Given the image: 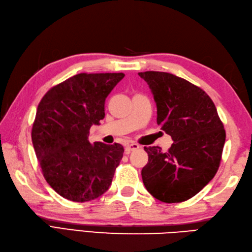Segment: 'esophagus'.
Masks as SVG:
<instances>
[{
  "label": "esophagus",
  "instance_id": "1",
  "mask_svg": "<svg viewBox=\"0 0 252 252\" xmlns=\"http://www.w3.org/2000/svg\"><path fill=\"white\" fill-rule=\"evenodd\" d=\"M137 149H140V146L136 144V143H130V144H126V154H129L132 151H135Z\"/></svg>",
  "mask_w": 252,
  "mask_h": 252
}]
</instances>
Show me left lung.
Instances as JSON below:
<instances>
[{"label":"left lung","instance_id":"1","mask_svg":"<svg viewBox=\"0 0 252 252\" xmlns=\"http://www.w3.org/2000/svg\"><path fill=\"white\" fill-rule=\"evenodd\" d=\"M139 75L149 85L157 125L171 136L168 152L144 147L149 161L142 179L150 193L166 203L189 200L213 179L225 144V130L214 102L200 87L166 72Z\"/></svg>","mask_w":252,"mask_h":252}]
</instances>
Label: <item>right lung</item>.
I'll return each instance as SVG.
<instances>
[{"label":"right lung","instance_id":"obj_1","mask_svg":"<svg viewBox=\"0 0 252 252\" xmlns=\"http://www.w3.org/2000/svg\"><path fill=\"white\" fill-rule=\"evenodd\" d=\"M123 73H81L52 87L39 102L32 140L44 179L63 198L87 202L109 189L125 149L88 141L105 118V101Z\"/></svg>","mask_w":252,"mask_h":252}]
</instances>
